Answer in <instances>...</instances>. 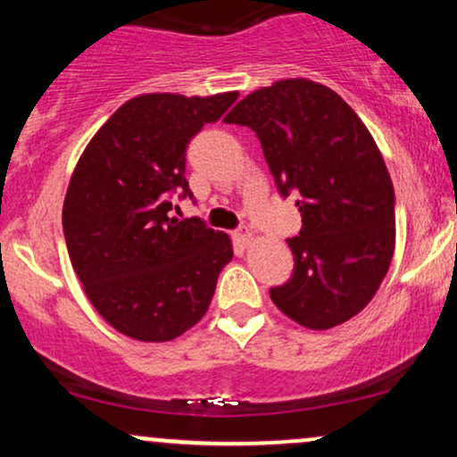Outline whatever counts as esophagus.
I'll list each match as a JSON object with an SVG mask.
<instances>
[{
	"label": "esophagus",
	"mask_w": 457,
	"mask_h": 457,
	"mask_svg": "<svg viewBox=\"0 0 457 457\" xmlns=\"http://www.w3.org/2000/svg\"><path fill=\"white\" fill-rule=\"evenodd\" d=\"M236 240H238V243L243 245V246H249V245H253L255 236H253V232H251L249 228H240L238 232H236Z\"/></svg>",
	"instance_id": "esophagus-1"
}]
</instances>
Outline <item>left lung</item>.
I'll return each mask as SVG.
<instances>
[{
  "mask_svg": "<svg viewBox=\"0 0 457 457\" xmlns=\"http://www.w3.org/2000/svg\"><path fill=\"white\" fill-rule=\"evenodd\" d=\"M223 122L253 130L279 193L296 195L295 275L270 287L272 303L313 330L354 318L395 251V193L370 130L337 92L309 79L251 92Z\"/></svg>",
  "mask_w": 457,
  "mask_h": 457,
  "instance_id": "8db88e82",
  "label": "left lung"
}]
</instances>
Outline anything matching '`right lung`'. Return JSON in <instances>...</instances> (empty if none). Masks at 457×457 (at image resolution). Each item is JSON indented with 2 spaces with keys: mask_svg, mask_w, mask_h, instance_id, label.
Returning <instances> with one entry per match:
<instances>
[{
  "mask_svg": "<svg viewBox=\"0 0 457 457\" xmlns=\"http://www.w3.org/2000/svg\"><path fill=\"white\" fill-rule=\"evenodd\" d=\"M236 98L238 92L130 98L72 171L62 211L71 264L94 309L127 337L171 342L195 327L234 258L228 234L197 217H170V197H193L187 144Z\"/></svg>",
  "mask_w": 457,
  "mask_h": 457,
  "instance_id": "right-lung-1",
  "label": "right lung"
}]
</instances>
